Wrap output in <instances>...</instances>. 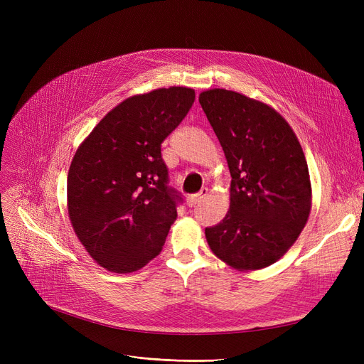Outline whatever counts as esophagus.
Here are the masks:
<instances>
[{"mask_svg": "<svg viewBox=\"0 0 364 364\" xmlns=\"http://www.w3.org/2000/svg\"><path fill=\"white\" fill-rule=\"evenodd\" d=\"M208 195V188H202L200 192L198 195H193V196H188L187 198V205L192 208V206H196L199 202H202V199H205Z\"/></svg>", "mask_w": 364, "mask_h": 364, "instance_id": "1", "label": "esophagus"}]
</instances>
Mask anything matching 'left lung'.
Here are the masks:
<instances>
[{"instance_id":"left-lung-1","label":"left lung","mask_w":364,"mask_h":364,"mask_svg":"<svg viewBox=\"0 0 364 364\" xmlns=\"http://www.w3.org/2000/svg\"><path fill=\"white\" fill-rule=\"evenodd\" d=\"M199 103L230 169V208L205 228L217 258L239 272L261 270L295 243L311 211L307 159L294 129L272 106L213 88Z\"/></svg>"}]
</instances>
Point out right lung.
Listing matches in <instances>:
<instances>
[{
  "label": "right lung",
  "instance_id": "1",
  "mask_svg": "<svg viewBox=\"0 0 364 364\" xmlns=\"http://www.w3.org/2000/svg\"><path fill=\"white\" fill-rule=\"evenodd\" d=\"M193 102L195 90L187 87L131 95L76 149L68 172V214L103 269L132 273L161 254L180 199L166 186L161 144Z\"/></svg>",
  "mask_w": 364,
  "mask_h": 364
}]
</instances>
